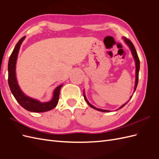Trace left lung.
<instances>
[{"label":"left lung","instance_id":"obj_1","mask_svg":"<svg viewBox=\"0 0 159 159\" xmlns=\"http://www.w3.org/2000/svg\"><path fill=\"white\" fill-rule=\"evenodd\" d=\"M123 39H124V41L125 42V43L127 44V46H129L130 50H131V53H132V55H133V57H134V61H135V66H136V75H135V84H134V91L136 90V88H137V87L138 81H139V69H140V61H139V57H138L137 53V52H136L135 48H134V45L133 44V43L131 42V41L129 40V39H127V38H125V37L123 38ZM132 96H133V95L131 96V98H130V99H131L132 98ZM84 97L85 100L86 101V102H87L88 104L89 105V106H90L91 107H92L93 109H96V110H98V111H102V112H110V111H109V110L101 109H99V108H97V107H94L93 105H91V104L88 102L87 98H86V97H85V93H84ZM127 103H128V102H127V103H125V104H123V105H122V106H121V107H119V109H121L122 107H123L125 106V105Z\"/></svg>","mask_w":159,"mask_h":159}]
</instances>
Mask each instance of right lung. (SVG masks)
I'll return each instance as SVG.
<instances>
[{
    "label": "right lung",
    "mask_w": 159,
    "mask_h": 159,
    "mask_svg": "<svg viewBox=\"0 0 159 159\" xmlns=\"http://www.w3.org/2000/svg\"><path fill=\"white\" fill-rule=\"evenodd\" d=\"M25 39V36L22 37L18 41L16 46L12 52L8 60V85L11 91L15 98L16 100L21 106L27 111L36 113H42L50 111L56 107L58 103L60 91L62 85H60L55 89L53 94V98L48 102H40L38 100L31 98L24 93L20 87L18 86L16 77V64L19 50L23 40Z\"/></svg>",
    "instance_id": "add662e5"
}]
</instances>
